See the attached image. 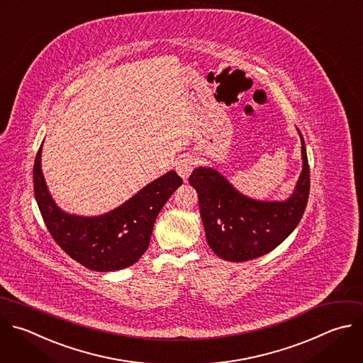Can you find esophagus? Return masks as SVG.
<instances>
[{
	"label": "esophagus",
	"instance_id": "34e87169",
	"mask_svg": "<svg viewBox=\"0 0 363 363\" xmlns=\"http://www.w3.org/2000/svg\"><path fill=\"white\" fill-rule=\"evenodd\" d=\"M194 165H195V162H194V158H192V157H184V158H181V160L177 161L175 168H177L178 175L185 181V179H188V177L191 175V172H192V169H194Z\"/></svg>",
	"mask_w": 363,
	"mask_h": 363
}]
</instances>
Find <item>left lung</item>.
Listing matches in <instances>:
<instances>
[{"instance_id":"obj_1","label":"left lung","mask_w":363,"mask_h":363,"mask_svg":"<svg viewBox=\"0 0 363 363\" xmlns=\"http://www.w3.org/2000/svg\"><path fill=\"white\" fill-rule=\"evenodd\" d=\"M301 137L302 171L292 195L285 201H259L240 194L216 169L198 167L189 184L198 192L206 242L222 259L244 262L259 258L294 232L309 196V164Z\"/></svg>"}]
</instances>
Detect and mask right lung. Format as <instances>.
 Segmentation results:
<instances>
[{
	"label": "right lung",
	"instance_id": "obj_1",
	"mask_svg": "<svg viewBox=\"0 0 363 363\" xmlns=\"http://www.w3.org/2000/svg\"><path fill=\"white\" fill-rule=\"evenodd\" d=\"M41 151L43 145L34 162V194L55 242L91 271L112 272L134 265L147 251L155 219L182 178L169 171L118 208L81 216L62 211L52 199L41 169Z\"/></svg>",
	"mask_w": 363,
	"mask_h": 363
}]
</instances>
